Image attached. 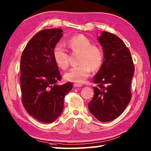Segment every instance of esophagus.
I'll return each mask as SVG.
<instances>
[{"label": "esophagus", "instance_id": "obj_1", "mask_svg": "<svg viewBox=\"0 0 151 151\" xmlns=\"http://www.w3.org/2000/svg\"><path fill=\"white\" fill-rule=\"evenodd\" d=\"M74 86H75V87H81L82 85L81 84H78V83H75L74 84Z\"/></svg>", "mask_w": 151, "mask_h": 151}]
</instances>
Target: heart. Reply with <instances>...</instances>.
Returning <instances> with one entry per match:
<instances>
[{"label":"heart","instance_id":"b5f03b06","mask_svg":"<svg viewBox=\"0 0 151 151\" xmlns=\"http://www.w3.org/2000/svg\"><path fill=\"white\" fill-rule=\"evenodd\" d=\"M65 45L73 52H80L78 66L71 68L65 74L66 81L76 83H83L91 75V70H97L103 62V54L101 49L96 46L92 45L87 37L83 35L74 36L68 39ZM55 63L63 69L68 66L67 51L62 45L56 46L53 52Z\"/></svg>","mask_w":151,"mask_h":151}]
</instances>
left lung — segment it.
Listing matches in <instances>:
<instances>
[{
  "instance_id": "left-lung-1",
  "label": "left lung",
  "mask_w": 151,
  "mask_h": 151,
  "mask_svg": "<svg viewBox=\"0 0 151 151\" xmlns=\"http://www.w3.org/2000/svg\"><path fill=\"white\" fill-rule=\"evenodd\" d=\"M97 39L103 47L104 61L94 77L97 86L93 87L88 109L99 121L109 122L121 115L131 101L134 66L129 48L117 36L103 31Z\"/></svg>"
}]
</instances>
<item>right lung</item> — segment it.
<instances>
[{
    "label": "right lung",
    "instance_id": "right-lung-1",
    "mask_svg": "<svg viewBox=\"0 0 151 151\" xmlns=\"http://www.w3.org/2000/svg\"><path fill=\"white\" fill-rule=\"evenodd\" d=\"M63 32L60 29L39 32L28 42L20 59L22 104L30 116L45 123L60 115L65 97L73 88L72 83L57 84L61 76L53 52Z\"/></svg>",
    "mask_w": 151,
    "mask_h": 151
}]
</instances>
